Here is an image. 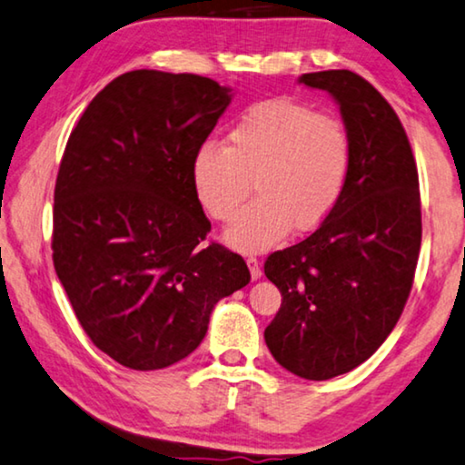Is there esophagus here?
Returning <instances> with one entry per match:
<instances>
[{"instance_id":"34e87169","label":"esophagus","mask_w":465,"mask_h":465,"mask_svg":"<svg viewBox=\"0 0 465 465\" xmlns=\"http://www.w3.org/2000/svg\"><path fill=\"white\" fill-rule=\"evenodd\" d=\"M248 262V269H250V275H252V279L256 282V279L262 277V269H261V261L256 259V256H248L246 259Z\"/></svg>"}]
</instances>
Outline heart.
I'll return each mask as SVG.
<instances>
[{
    "instance_id": "heart-1",
    "label": "heart",
    "mask_w": 465,
    "mask_h": 465,
    "mask_svg": "<svg viewBox=\"0 0 465 465\" xmlns=\"http://www.w3.org/2000/svg\"><path fill=\"white\" fill-rule=\"evenodd\" d=\"M353 163L343 120L290 99L256 103L233 124L225 146L201 144L190 180L206 215L227 221L254 183L256 198L238 213L223 240L242 252L282 242L292 227L312 232L341 201Z\"/></svg>"
}]
</instances>
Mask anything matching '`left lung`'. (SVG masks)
Segmentation results:
<instances>
[{
    "instance_id": "left-lung-1",
    "label": "left lung",
    "mask_w": 465,
    "mask_h": 465,
    "mask_svg": "<svg viewBox=\"0 0 465 465\" xmlns=\"http://www.w3.org/2000/svg\"><path fill=\"white\" fill-rule=\"evenodd\" d=\"M298 83L337 101L353 163L335 211L264 262L283 298L264 341L285 371L327 381L371 358L400 321L414 283L422 213L410 140L377 88L350 70L302 74Z\"/></svg>"
}]
</instances>
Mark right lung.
Listing matches in <instances>:
<instances>
[{"instance_id": "1", "label": "right lung", "mask_w": 465, "mask_h": 465, "mask_svg": "<svg viewBox=\"0 0 465 465\" xmlns=\"http://www.w3.org/2000/svg\"><path fill=\"white\" fill-rule=\"evenodd\" d=\"M232 103L196 74L134 70L84 109L54 196V267L84 333L132 371L193 353L217 302L242 290L240 254L211 242L190 165Z\"/></svg>"}]
</instances>
